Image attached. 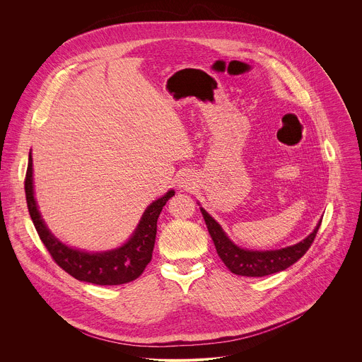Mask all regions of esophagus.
I'll return each mask as SVG.
<instances>
[{"label":"esophagus","instance_id":"1","mask_svg":"<svg viewBox=\"0 0 362 362\" xmlns=\"http://www.w3.org/2000/svg\"><path fill=\"white\" fill-rule=\"evenodd\" d=\"M177 183H179V187H180V189H185V190L192 189V185H193L192 179H190L187 175H182V177L179 179Z\"/></svg>","mask_w":362,"mask_h":362}]
</instances>
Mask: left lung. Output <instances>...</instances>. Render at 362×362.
<instances>
[{"label": "left lung", "instance_id": "obj_1", "mask_svg": "<svg viewBox=\"0 0 362 362\" xmlns=\"http://www.w3.org/2000/svg\"><path fill=\"white\" fill-rule=\"evenodd\" d=\"M200 211L204 217L209 234L214 241L217 254L226 267L235 275L251 278H261L285 271L296 261H299L310 248L322 224L320 220L313 233H310L305 240L295 245L271 251H252L235 245L227 237L221 226L203 207H200Z\"/></svg>", "mask_w": 362, "mask_h": 362}]
</instances>
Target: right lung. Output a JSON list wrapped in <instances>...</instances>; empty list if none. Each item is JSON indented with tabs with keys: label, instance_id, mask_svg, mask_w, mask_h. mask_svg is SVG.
Wrapping results in <instances>:
<instances>
[{
	"label": "right lung",
	"instance_id": "1",
	"mask_svg": "<svg viewBox=\"0 0 362 362\" xmlns=\"http://www.w3.org/2000/svg\"><path fill=\"white\" fill-rule=\"evenodd\" d=\"M32 155L29 152L28 169L25 177V194L28 210L39 238L54 262L69 275L81 282L94 285H122L135 281L152 259L156 223L166 202L175 196V190H169L165 196L152 202L144 211L139 224L136 226L131 238L121 247L103 251L87 252L71 248L56 238L46 227L33 196V176H32Z\"/></svg>",
	"mask_w": 362,
	"mask_h": 362
}]
</instances>
